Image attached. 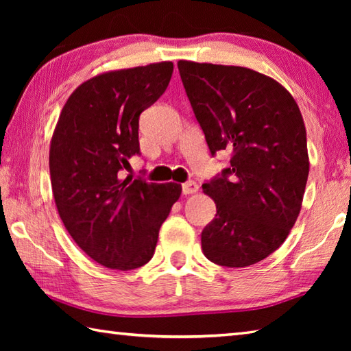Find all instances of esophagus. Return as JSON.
<instances>
[{
  "mask_svg": "<svg viewBox=\"0 0 351 351\" xmlns=\"http://www.w3.org/2000/svg\"><path fill=\"white\" fill-rule=\"evenodd\" d=\"M199 190V185L195 181H189L182 184V193L184 195H193V193H196Z\"/></svg>",
  "mask_w": 351,
  "mask_h": 351,
  "instance_id": "34e87169",
  "label": "esophagus"
}]
</instances>
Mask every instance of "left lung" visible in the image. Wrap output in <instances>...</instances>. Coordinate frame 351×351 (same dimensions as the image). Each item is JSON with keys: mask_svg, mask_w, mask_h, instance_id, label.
I'll return each instance as SVG.
<instances>
[{"mask_svg": "<svg viewBox=\"0 0 351 351\" xmlns=\"http://www.w3.org/2000/svg\"><path fill=\"white\" fill-rule=\"evenodd\" d=\"M178 69L211 155L230 152L202 185L217 208L202 250L217 265L256 264L285 241L302 208L309 158L300 110L278 81L247 68L180 60Z\"/></svg>", "mask_w": 351, "mask_h": 351, "instance_id": "1", "label": "left lung"}]
</instances>
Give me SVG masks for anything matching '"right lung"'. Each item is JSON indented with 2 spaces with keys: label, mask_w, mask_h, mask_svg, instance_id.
Returning a JSON list of instances; mask_svg holds the SVG:
<instances>
[{
  "label": "right lung",
  "mask_w": 351,
  "mask_h": 351,
  "mask_svg": "<svg viewBox=\"0 0 351 351\" xmlns=\"http://www.w3.org/2000/svg\"><path fill=\"white\" fill-rule=\"evenodd\" d=\"M173 63L107 72L75 88L52 134L49 175L64 228L81 250L114 270L151 261L181 185L126 176L140 155L138 117L166 92Z\"/></svg>",
  "instance_id": "obj_1"
}]
</instances>
